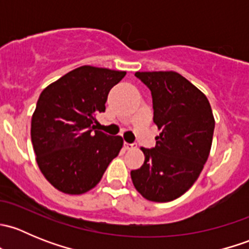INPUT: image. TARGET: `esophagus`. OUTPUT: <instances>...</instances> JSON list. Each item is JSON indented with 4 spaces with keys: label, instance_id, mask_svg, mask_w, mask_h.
I'll use <instances>...</instances> for the list:
<instances>
[{
    "label": "esophagus",
    "instance_id": "34e87169",
    "mask_svg": "<svg viewBox=\"0 0 249 249\" xmlns=\"http://www.w3.org/2000/svg\"><path fill=\"white\" fill-rule=\"evenodd\" d=\"M137 147L136 143H127V142H124V148L126 150H131V149H135V148Z\"/></svg>",
    "mask_w": 249,
    "mask_h": 249
}]
</instances>
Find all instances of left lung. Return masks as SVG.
<instances>
[{
    "label": "left lung",
    "mask_w": 249,
    "mask_h": 249,
    "mask_svg": "<svg viewBox=\"0 0 249 249\" xmlns=\"http://www.w3.org/2000/svg\"><path fill=\"white\" fill-rule=\"evenodd\" d=\"M152 92L153 122L161 130L131 179L144 199L167 202L192 188L207 161L214 118L203 92L173 71L136 72Z\"/></svg>",
    "instance_id": "1"
}]
</instances>
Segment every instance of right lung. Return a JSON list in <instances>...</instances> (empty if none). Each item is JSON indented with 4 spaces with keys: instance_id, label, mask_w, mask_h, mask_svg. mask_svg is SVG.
I'll return each instance as SVG.
<instances>
[{
    "instance_id": "obj_1",
    "label": "right lung",
    "mask_w": 249,
    "mask_h": 249,
    "mask_svg": "<svg viewBox=\"0 0 249 249\" xmlns=\"http://www.w3.org/2000/svg\"><path fill=\"white\" fill-rule=\"evenodd\" d=\"M126 72L82 66L48 85L31 120L36 161L48 182L65 194L89 192L123 147L120 136L96 130L109 90Z\"/></svg>"
}]
</instances>
